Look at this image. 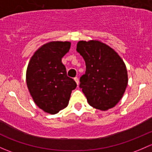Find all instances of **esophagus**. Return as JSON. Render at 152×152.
I'll use <instances>...</instances> for the list:
<instances>
[{"label": "esophagus", "mask_w": 152, "mask_h": 152, "mask_svg": "<svg viewBox=\"0 0 152 152\" xmlns=\"http://www.w3.org/2000/svg\"><path fill=\"white\" fill-rule=\"evenodd\" d=\"M74 80H75V82H76L77 85H78V84H79V79H78L77 77H75Z\"/></svg>", "instance_id": "1"}]
</instances>
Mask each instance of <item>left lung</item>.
Instances as JSON below:
<instances>
[{"label":"left lung","mask_w":152,"mask_h":152,"mask_svg":"<svg viewBox=\"0 0 152 152\" xmlns=\"http://www.w3.org/2000/svg\"><path fill=\"white\" fill-rule=\"evenodd\" d=\"M77 51L85 60L86 71L80 87L91 107L107 110L122 98L128 84L126 65L112 48L99 40L79 41Z\"/></svg>","instance_id":"obj_1"}]
</instances>
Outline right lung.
Wrapping results in <instances>:
<instances>
[{"label":"right lung","mask_w":152,"mask_h":152,"mask_svg":"<svg viewBox=\"0 0 152 152\" xmlns=\"http://www.w3.org/2000/svg\"><path fill=\"white\" fill-rule=\"evenodd\" d=\"M70 42L53 41L37 50L26 70V84L34 103L50 114L58 113L69 104L75 81L67 76L61 58L69 51Z\"/></svg>","instance_id":"right-lung-1"}]
</instances>
